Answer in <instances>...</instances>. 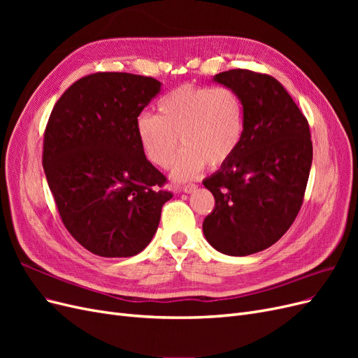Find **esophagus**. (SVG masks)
Here are the masks:
<instances>
[{
	"instance_id": "1",
	"label": "esophagus",
	"mask_w": 358,
	"mask_h": 358,
	"mask_svg": "<svg viewBox=\"0 0 358 358\" xmlns=\"http://www.w3.org/2000/svg\"><path fill=\"white\" fill-rule=\"evenodd\" d=\"M199 187L196 185V183H188V185H183V187H179V191L180 192H185V194H191L196 191Z\"/></svg>"
}]
</instances>
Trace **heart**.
Instances as JSON below:
<instances>
[{
  "mask_svg": "<svg viewBox=\"0 0 358 358\" xmlns=\"http://www.w3.org/2000/svg\"><path fill=\"white\" fill-rule=\"evenodd\" d=\"M159 115L142 113L136 119V134L145 157L157 167L173 161L170 176L183 182L196 178L208 164L218 169L239 149L245 133L242 100L225 86L182 85L162 96Z\"/></svg>",
  "mask_w": 358,
  "mask_h": 358,
  "instance_id": "1",
  "label": "heart"
}]
</instances>
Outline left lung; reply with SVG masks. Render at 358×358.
Listing matches in <instances>:
<instances>
[{
  "label": "left lung",
  "instance_id": "8db88e82",
  "mask_svg": "<svg viewBox=\"0 0 358 358\" xmlns=\"http://www.w3.org/2000/svg\"><path fill=\"white\" fill-rule=\"evenodd\" d=\"M213 82L239 95L245 133L234 157L203 180L215 197L203 233L216 251L245 257L276 243L294 222L312 164L310 131L272 76L237 69Z\"/></svg>",
  "mask_w": 358,
  "mask_h": 358
}]
</instances>
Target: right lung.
<instances>
[{
	"label": "right lung",
	"mask_w": 358,
	"mask_h": 358,
	"mask_svg": "<svg viewBox=\"0 0 358 358\" xmlns=\"http://www.w3.org/2000/svg\"><path fill=\"white\" fill-rule=\"evenodd\" d=\"M161 82L95 73L74 82L50 113L43 169L70 234L100 257H133L157 233L166 176L140 148L136 119Z\"/></svg>",
	"instance_id": "obj_1"
}]
</instances>
